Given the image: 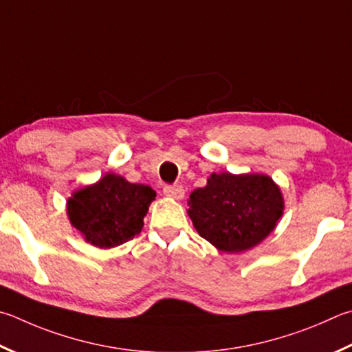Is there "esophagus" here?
<instances>
[{"instance_id": "esophagus-1", "label": "esophagus", "mask_w": 352, "mask_h": 352, "mask_svg": "<svg viewBox=\"0 0 352 352\" xmlns=\"http://www.w3.org/2000/svg\"><path fill=\"white\" fill-rule=\"evenodd\" d=\"M164 194L170 198H174V200H183L184 189L183 186H164Z\"/></svg>"}]
</instances>
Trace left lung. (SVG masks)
I'll use <instances>...</instances> for the list:
<instances>
[{
  "label": "left lung",
  "instance_id": "8db88e82",
  "mask_svg": "<svg viewBox=\"0 0 352 352\" xmlns=\"http://www.w3.org/2000/svg\"><path fill=\"white\" fill-rule=\"evenodd\" d=\"M278 184L265 174H210L189 197L188 215L200 237L219 251L237 254L263 241L283 215Z\"/></svg>",
  "mask_w": 352,
  "mask_h": 352
}]
</instances>
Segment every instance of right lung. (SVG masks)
I'll return each mask as SVG.
<instances>
[{
  "instance_id": "add662e5",
  "label": "right lung",
  "mask_w": 352,
  "mask_h": 352,
  "mask_svg": "<svg viewBox=\"0 0 352 352\" xmlns=\"http://www.w3.org/2000/svg\"><path fill=\"white\" fill-rule=\"evenodd\" d=\"M155 195L148 184L131 183L107 172L97 183L74 190L67 198L66 214L85 241L111 249L142 232L143 219Z\"/></svg>"
}]
</instances>
